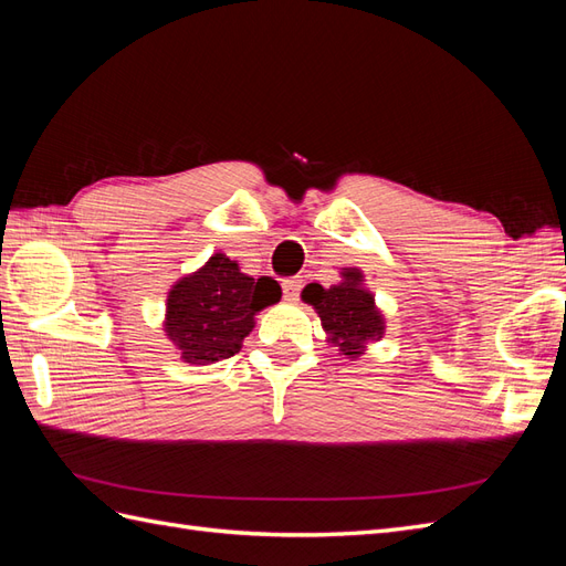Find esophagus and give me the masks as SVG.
I'll use <instances>...</instances> for the list:
<instances>
[{"instance_id": "esophagus-1", "label": "esophagus", "mask_w": 566, "mask_h": 566, "mask_svg": "<svg viewBox=\"0 0 566 566\" xmlns=\"http://www.w3.org/2000/svg\"><path fill=\"white\" fill-rule=\"evenodd\" d=\"M300 293H302V279L295 276V279H285L283 281V295L287 300H297Z\"/></svg>"}]
</instances>
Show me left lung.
I'll list each match as a JSON object with an SVG mask.
<instances>
[{"label": "left lung", "instance_id": "8db88e82", "mask_svg": "<svg viewBox=\"0 0 566 566\" xmlns=\"http://www.w3.org/2000/svg\"><path fill=\"white\" fill-rule=\"evenodd\" d=\"M361 273L347 269L342 273V283L331 287L310 283L302 293V300L318 312L333 345L345 356L364 354L366 342L382 337L385 331L378 306L368 290L361 287Z\"/></svg>", "mask_w": 566, "mask_h": 566}]
</instances>
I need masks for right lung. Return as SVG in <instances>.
Instances as JSON below:
<instances>
[{"instance_id":"add662e5","label":"right lung","mask_w":566,"mask_h":566,"mask_svg":"<svg viewBox=\"0 0 566 566\" xmlns=\"http://www.w3.org/2000/svg\"><path fill=\"white\" fill-rule=\"evenodd\" d=\"M281 300V285L241 273L227 254H214L193 276L181 279L167 300L165 333L186 364H214L241 352L254 314Z\"/></svg>"}]
</instances>
